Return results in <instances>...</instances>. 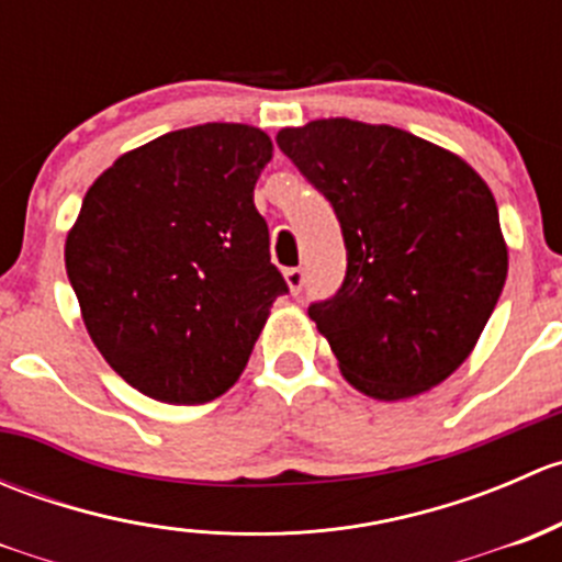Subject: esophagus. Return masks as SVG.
Returning <instances> with one entry per match:
<instances>
[{
    "mask_svg": "<svg viewBox=\"0 0 562 562\" xmlns=\"http://www.w3.org/2000/svg\"><path fill=\"white\" fill-rule=\"evenodd\" d=\"M285 282L293 296H299L304 288V269H285Z\"/></svg>",
    "mask_w": 562,
    "mask_h": 562,
    "instance_id": "obj_1",
    "label": "esophagus"
}]
</instances>
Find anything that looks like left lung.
I'll return each mask as SVG.
<instances>
[{
	"instance_id": "left-lung-1",
	"label": "left lung",
	"mask_w": 562,
	"mask_h": 562,
	"mask_svg": "<svg viewBox=\"0 0 562 562\" xmlns=\"http://www.w3.org/2000/svg\"><path fill=\"white\" fill-rule=\"evenodd\" d=\"M277 146L342 228L345 282L310 317L345 381L381 402L443 383L506 285L508 247L486 181L391 124L315 119L280 130Z\"/></svg>"
}]
</instances>
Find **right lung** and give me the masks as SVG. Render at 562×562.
Masks as SVG:
<instances>
[{
    "label": "right lung",
    "mask_w": 562,
    "mask_h": 562,
    "mask_svg": "<svg viewBox=\"0 0 562 562\" xmlns=\"http://www.w3.org/2000/svg\"><path fill=\"white\" fill-rule=\"evenodd\" d=\"M271 138L252 124L173 130L89 187L65 266L94 348L168 405H203L245 372L285 280L255 181Z\"/></svg>",
    "instance_id": "1"
}]
</instances>
